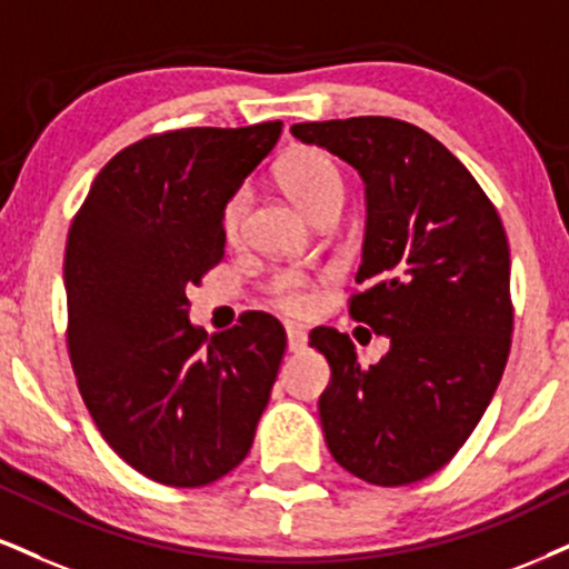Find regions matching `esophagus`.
Wrapping results in <instances>:
<instances>
[{
  "instance_id": "obj_1",
  "label": "esophagus",
  "mask_w": 569,
  "mask_h": 569,
  "mask_svg": "<svg viewBox=\"0 0 569 569\" xmlns=\"http://www.w3.org/2000/svg\"><path fill=\"white\" fill-rule=\"evenodd\" d=\"M286 339H289V352L307 350V333L299 326H286Z\"/></svg>"
}]
</instances>
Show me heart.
Masks as SVG:
<instances>
[{
	"mask_svg": "<svg viewBox=\"0 0 569 569\" xmlns=\"http://www.w3.org/2000/svg\"><path fill=\"white\" fill-rule=\"evenodd\" d=\"M278 177L286 193L310 217L323 211L326 207H337V203L341 207V201H345V174H341L339 163L318 148H299L286 156L283 163H280ZM246 201H249L246 190H238L224 203L222 230L228 238H236L241 232ZM270 297L280 310L307 312L312 307V283L310 278L299 276V272H280L270 283Z\"/></svg>",
	"mask_w": 569,
	"mask_h": 569,
	"instance_id": "b5f03b06",
	"label": "heart"
}]
</instances>
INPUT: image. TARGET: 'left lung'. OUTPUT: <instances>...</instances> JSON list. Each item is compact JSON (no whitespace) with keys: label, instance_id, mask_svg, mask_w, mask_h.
Returning a JSON list of instances; mask_svg holds the SVG:
<instances>
[{"label":"left lung","instance_id":"1","mask_svg":"<svg viewBox=\"0 0 569 569\" xmlns=\"http://www.w3.org/2000/svg\"><path fill=\"white\" fill-rule=\"evenodd\" d=\"M366 182L355 320L389 339L360 368L355 345L315 328L331 366L318 410L339 467L397 488L435 475L480 423L511 347L509 241L469 169L423 129L385 116L293 124Z\"/></svg>","mask_w":569,"mask_h":569}]
</instances>
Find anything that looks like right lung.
<instances>
[{
	"label": "right lung",
	"instance_id": "obj_1",
	"mask_svg": "<svg viewBox=\"0 0 569 569\" xmlns=\"http://www.w3.org/2000/svg\"><path fill=\"white\" fill-rule=\"evenodd\" d=\"M280 121L156 134L116 153L66 246L68 355L102 440L148 480L201 488L249 453L286 352L272 315L207 337L188 289L224 254L222 211Z\"/></svg>",
	"mask_w": 569,
	"mask_h": 569
}]
</instances>
